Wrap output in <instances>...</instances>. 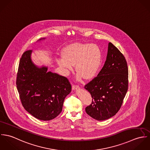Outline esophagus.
I'll return each instance as SVG.
<instances>
[{"mask_svg": "<svg viewBox=\"0 0 150 150\" xmlns=\"http://www.w3.org/2000/svg\"><path fill=\"white\" fill-rule=\"evenodd\" d=\"M78 88H79V85H77V84H73L72 85V89L73 90L76 89H78Z\"/></svg>", "mask_w": 150, "mask_h": 150, "instance_id": "1", "label": "esophagus"}]
</instances>
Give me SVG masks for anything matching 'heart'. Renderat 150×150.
<instances>
[{
  "mask_svg": "<svg viewBox=\"0 0 150 150\" xmlns=\"http://www.w3.org/2000/svg\"><path fill=\"white\" fill-rule=\"evenodd\" d=\"M62 58L57 59L58 64L64 70L65 74L71 71L73 66L77 72L86 80L92 79L97 73L101 62V52L95 44L76 43L65 47Z\"/></svg>",
  "mask_w": 150,
  "mask_h": 150,
  "instance_id": "b5f03b06",
  "label": "heart"
}]
</instances>
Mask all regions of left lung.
<instances>
[{"label": "left lung", "instance_id": "1", "mask_svg": "<svg viewBox=\"0 0 150 150\" xmlns=\"http://www.w3.org/2000/svg\"><path fill=\"white\" fill-rule=\"evenodd\" d=\"M84 88L92 98L86 107V112L92 118L106 120L120 110L128 89V67L124 55L112 43H108L103 67Z\"/></svg>", "mask_w": 150, "mask_h": 150}]
</instances>
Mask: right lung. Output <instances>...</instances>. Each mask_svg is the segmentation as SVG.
I'll return each instance as SVG.
<instances>
[{
	"label": "right lung",
	"mask_w": 150,
	"mask_h": 150,
	"mask_svg": "<svg viewBox=\"0 0 150 150\" xmlns=\"http://www.w3.org/2000/svg\"><path fill=\"white\" fill-rule=\"evenodd\" d=\"M31 50L22 55L17 73L16 86L22 105L35 118L48 121L62 111L64 99L71 86L64 76L39 68L30 59Z\"/></svg>",
	"instance_id": "obj_1"
}]
</instances>
